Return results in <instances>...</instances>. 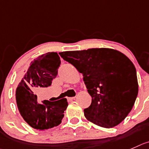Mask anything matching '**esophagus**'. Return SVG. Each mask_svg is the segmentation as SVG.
<instances>
[{"instance_id":"obj_1","label":"esophagus","mask_w":149,"mask_h":149,"mask_svg":"<svg viewBox=\"0 0 149 149\" xmlns=\"http://www.w3.org/2000/svg\"><path fill=\"white\" fill-rule=\"evenodd\" d=\"M76 97H68L67 100H69V101H72V100H75Z\"/></svg>"}]
</instances>
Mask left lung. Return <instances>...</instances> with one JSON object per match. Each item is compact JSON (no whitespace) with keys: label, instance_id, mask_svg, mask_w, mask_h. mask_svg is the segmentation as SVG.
<instances>
[{"label":"left lung","instance_id":"8db88e82","mask_svg":"<svg viewBox=\"0 0 149 149\" xmlns=\"http://www.w3.org/2000/svg\"><path fill=\"white\" fill-rule=\"evenodd\" d=\"M83 74L91 104L84 110L88 121L104 128L119 124L132 109L137 93L136 69L122 52L110 48L59 52Z\"/></svg>","mask_w":149,"mask_h":149}]
</instances>
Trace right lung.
<instances>
[{
  "mask_svg": "<svg viewBox=\"0 0 149 149\" xmlns=\"http://www.w3.org/2000/svg\"><path fill=\"white\" fill-rule=\"evenodd\" d=\"M61 64L57 52H47L31 62L16 89L15 97L18 110L25 122L35 130H44L57 127L61 123L68 106L66 99L56 102L43 101L39 104L33 90L48 87L57 76Z\"/></svg>",
  "mask_w": 149,
  "mask_h": 149,
  "instance_id": "1",
  "label": "right lung"
}]
</instances>
